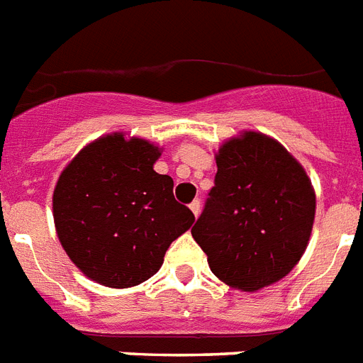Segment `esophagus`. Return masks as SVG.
<instances>
[{
  "label": "esophagus",
  "mask_w": 363,
  "mask_h": 363,
  "mask_svg": "<svg viewBox=\"0 0 363 363\" xmlns=\"http://www.w3.org/2000/svg\"><path fill=\"white\" fill-rule=\"evenodd\" d=\"M190 211L191 212H194V216H199V212H201V203H199V201H197V199H196V201H191L190 203Z\"/></svg>",
  "instance_id": "1"
}]
</instances>
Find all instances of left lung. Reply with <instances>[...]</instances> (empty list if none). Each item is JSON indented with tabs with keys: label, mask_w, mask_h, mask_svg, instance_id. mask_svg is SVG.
Wrapping results in <instances>:
<instances>
[{
	"label": "left lung",
	"mask_w": 363,
	"mask_h": 363,
	"mask_svg": "<svg viewBox=\"0 0 363 363\" xmlns=\"http://www.w3.org/2000/svg\"><path fill=\"white\" fill-rule=\"evenodd\" d=\"M214 158V188L191 237L220 281L253 293L285 278L304 255L317 207L313 184L263 132L229 138Z\"/></svg>",
	"instance_id": "left-lung-1"
}]
</instances>
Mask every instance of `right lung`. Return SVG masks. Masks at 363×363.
Instances as JSON below:
<instances>
[{
    "label": "right lung",
    "mask_w": 363,
    "mask_h": 363,
    "mask_svg": "<svg viewBox=\"0 0 363 363\" xmlns=\"http://www.w3.org/2000/svg\"><path fill=\"white\" fill-rule=\"evenodd\" d=\"M162 149L123 132L100 135L67 164L54 188L55 233L70 261L111 289L143 284L169 244L196 222L155 172Z\"/></svg>",
    "instance_id": "1"
}]
</instances>
